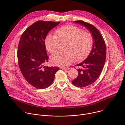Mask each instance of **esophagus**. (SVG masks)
I'll use <instances>...</instances> for the list:
<instances>
[{
    "label": "esophagus",
    "mask_w": 125,
    "mask_h": 125,
    "mask_svg": "<svg viewBox=\"0 0 125 125\" xmlns=\"http://www.w3.org/2000/svg\"><path fill=\"white\" fill-rule=\"evenodd\" d=\"M61 69L64 70H68L70 69V68L69 67H61Z\"/></svg>",
    "instance_id": "obj_1"
}]
</instances>
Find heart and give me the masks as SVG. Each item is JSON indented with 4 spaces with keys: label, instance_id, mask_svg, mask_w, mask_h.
<instances>
[{
    "label": "heart",
    "instance_id": "b5f03b06",
    "mask_svg": "<svg viewBox=\"0 0 125 125\" xmlns=\"http://www.w3.org/2000/svg\"><path fill=\"white\" fill-rule=\"evenodd\" d=\"M56 35L48 34L45 41L47 51L56 53L59 49L60 42H66L64 52L57 53L51 57L52 63L56 66L64 67L72 63L74 59L80 61L90 53L93 45L92 34L78 27L67 25L55 31Z\"/></svg>",
    "mask_w": 125,
    "mask_h": 125
}]
</instances>
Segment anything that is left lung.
<instances>
[{
  "mask_svg": "<svg viewBox=\"0 0 125 125\" xmlns=\"http://www.w3.org/2000/svg\"><path fill=\"white\" fill-rule=\"evenodd\" d=\"M74 22L88 29L94 39V45L90 55L83 62L76 65L79 67L77 69L78 76L72 81L76 86L83 87L93 83L100 75L105 62L106 47L102 35L94 25L82 20Z\"/></svg>",
  "mask_w": 125,
  "mask_h": 125,
  "instance_id": "8db88e82",
  "label": "left lung"
}]
</instances>
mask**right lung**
I'll return each mask as SVG.
<instances>
[{
	"label": "right lung",
	"mask_w": 125,
	"mask_h": 125,
	"mask_svg": "<svg viewBox=\"0 0 125 125\" xmlns=\"http://www.w3.org/2000/svg\"><path fill=\"white\" fill-rule=\"evenodd\" d=\"M60 22L38 21L22 33L18 46L19 67L25 79L32 86L43 89L54 80L58 67L44 66L48 62L45 40L48 32Z\"/></svg>",
	"instance_id": "right-lung-1"
}]
</instances>
